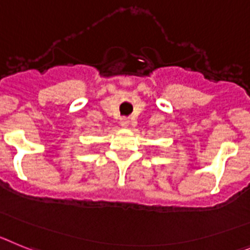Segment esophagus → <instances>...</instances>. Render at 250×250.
Listing matches in <instances>:
<instances>
[{
	"label": "esophagus",
	"mask_w": 250,
	"mask_h": 250,
	"mask_svg": "<svg viewBox=\"0 0 250 250\" xmlns=\"http://www.w3.org/2000/svg\"><path fill=\"white\" fill-rule=\"evenodd\" d=\"M121 125H122L123 127H127V125H129V121H128L127 118H122L121 119Z\"/></svg>",
	"instance_id": "34e87169"
}]
</instances>
